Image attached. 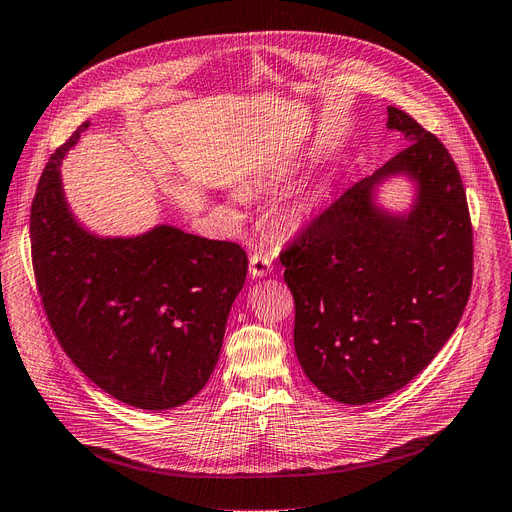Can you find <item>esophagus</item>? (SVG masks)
<instances>
[{"label": "esophagus", "instance_id": "obj_1", "mask_svg": "<svg viewBox=\"0 0 512 512\" xmlns=\"http://www.w3.org/2000/svg\"><path fill=\"white\" fill-rule=\"evenodd\" d=\"M271 273H273L271 258L266 256V254H262V252H254L250 256V275L256 277V279H262V277L271 275Z\"/></svg>", "mask_w": 512, "mask_h": 512}]
</instances>
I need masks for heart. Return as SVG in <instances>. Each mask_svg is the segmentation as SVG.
<instances>
[{"label": "heart", "instance_id": "b5f03b06", "mask_svg": "<svg viewBox=\"0 0 512 512\" xmlns=\"http://www.w3.org/2000/svg\"><path fill=\"white\" fill-rule=\"evenodd\" d=\"M239 198V196H237ZM321 202V193H308L304 198H296L291 200L279 214H277V223L283 231H302L304 227H308V223L312 221L314 210L319 208Z\"/></svg>", "mask_w": 512, "mask_h": 512}]
</instances>
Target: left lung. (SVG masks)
<instances>
[{
    "mask_svg": "<svg viewBox=\"0 0 512 512\" xmlns=\"http://www.w3.org/2000/svg\"><path fill=\"white\" fill-rule=\"evenodd\" d=\"M406 148L358 181L281 254L294 294V346L306 377L358 406L398 392L448 342L473 281V229L444 143L389 106ZM394 178L413 187L404 211L378 200Z\"/></svg>",
    "mask_w": 512,
    "mask_h": 512,
    "instance_id": "obj_1",
    "label": "left lung"
}]
</instances>
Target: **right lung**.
<instances>
[{"mask_svg": "<svg viewBox=\"0 0 512 512\" xmlns=\"http://www.w3.org/2000/svg\"><path fill=\"white\" fill-rule=\"evenodd\" d=\"M89 127L52 154L37 185L31 250L41 302L64 352L97 387L135 408H175L216 367L248 256L173 225L116 237L81 225L60 166Z\"/></svg>", "mask_w": 512, "mask_h": 512, "instance_id": "add662e5", "label": "right lung"}]
</instances>
